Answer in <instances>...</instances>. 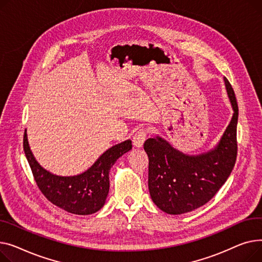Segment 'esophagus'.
<instances>
[{
	"instance_id": "esophagus-1",
	"label": "esophagus",
	"mask_w": 262,
	"mask_h": 262,
	"mask_svg": "<svg viewBox=\"0 0 262 262\" xmlns=\"http://www.w3.org/2000/svg\"><path fill=\"white\" fill-rule=\"evenodd\" d=\"M147 137V131L144 129L138 130L133 136V146L136 148H142Z\"/></svg>"
}]
</instances>
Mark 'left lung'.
<instances>
[{"label":"left lung","mask_w":262,"mask_h":262,"mask_svg":"<svg viewBox=\"0 0 262 262\" xmlns=\"http://www.w3.org/2000/svg\"><path fill=\"white\" fill-rule=\"evenodd\" d=\"M233 117L218 144L200 155H186L157 135L144 149L149 158L150 196L161 210L182 214L206 204L228 179L237 158L238 104L234 90L223 78Z\"/></svg>","instance_id":"obj_1"}]
</instances>
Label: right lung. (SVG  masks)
I'll return each mask as SVG.
<instances>
[{"label": "right lung", "mask_w": 262, "mask_h": 262, "mask_svg": "<svg viewBox=\"0 0 262 262\" xmlns=\"http://www.w3.org/2000/svg\"><path fill=\"white\" fill-rule=\"evenodd\" d=\"M23 148L36 183L46 199L56 206L75 214H92L105 203L109 194V172L114 163L132 149L127 140L104 151L96 162L80 174L57 176L43 168L30 150L25 130Z\"/></svg>", "instance_id": "1"}]
</instances>
